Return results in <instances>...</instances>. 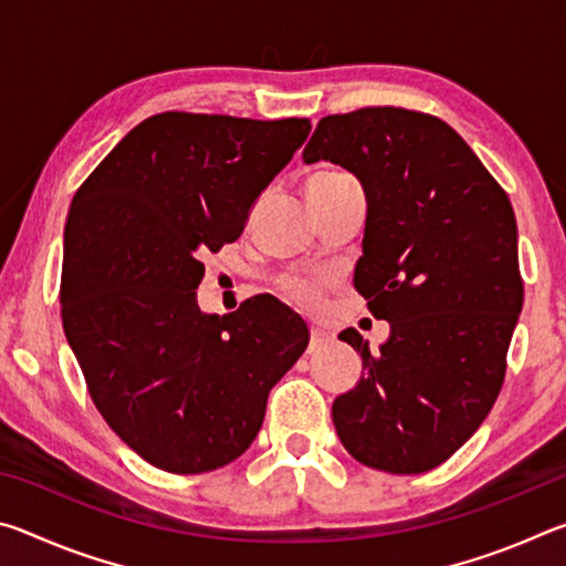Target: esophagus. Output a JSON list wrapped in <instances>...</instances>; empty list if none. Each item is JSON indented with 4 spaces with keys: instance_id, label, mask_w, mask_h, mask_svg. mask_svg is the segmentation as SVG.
<instances>
[{
    "instance_id": "esophagus-1",
    "label": "esophagus",
    "mask_w": 566,
    "mask_h": 566,
    "mask_svg": "<svg viewBox=\"0 0 566 566\" xmlns=\"http://www.w3.org/2000/svg\"><path fill=\"white\" fill-rule=\"evenodd\" d=\"M327 342H329V334L327 332L319 329V327H312V332H310V352L324 347V344H327Z\"/></svg>"
}]
</instances>
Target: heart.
I'll return each instance as SVG.
<instances>
[{"instance_id": "heart-1", "label": "heart", "mask_w": 566, "mask_h": 566, "mask_svg": "<svg viewBox=\"0 0 566 566\" xmlns=\"http://www.w3.org/2000/svg\"><path fill=\"white\" fill-rule=\"evenodd\" d=\"M324 177H334L332 171H324V175H317L314 179H324ZM284 290L290 292L294 300H300L302 304H317L319 292H322V282L310 280V276H286L282 282Z\"/></svg>"}]
</instances>
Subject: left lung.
Wrapping results in <instances>:
<instances>
[{
  "label": "left lung",
  "instance_id": "left-lung-1",
  "mask_svg": "<svg viewBox=\"0 0 566 566\" xmlns=\"http://www.w3.org/2000/svg\"><path fill=\"white\" fill-rule=\"evenodd\" d=\"M304 161L349 169L367 195L354 286L389 339L332 419L357 462L421 474L447 462L500 397L524 284L506 191L432 114L364 107L319 119Z\"/></svg>",
  "mask_w": 566,
  "mask_h": 566
}]
</instances>
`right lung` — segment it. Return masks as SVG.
I'll return each instance as SVG.
<instances>
[{"label": "right lung", "instance_id": "add662e5", "mask_svg": "<svg viewBox=\"0 0 566 566\" xmlns=\"http://www.w3.org/2000/svg\"><path fill=\"white\" fill-rule=\"evenodd\" d=\"M310 119L161 112L137 124L72 199L62 324L99 415L142 459L202 474L242 457L266 397L310 344L282 302L205 314L202 256L310 134Z\"/></svg>", "mask_w": 566, "mask_h": 566}]
</instances>
